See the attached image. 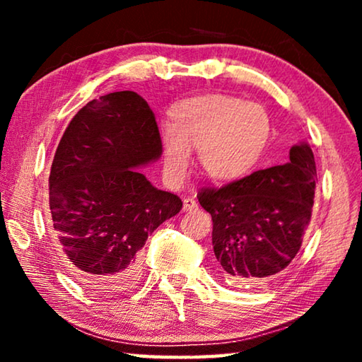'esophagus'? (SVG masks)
I'll return each mask as SVG.
<instances>
[{
	"mask_svg": "<svg viewBox=\"0 0 362 362\" xmlns=\"http://www.w3.org/2000/svg\"><path fill=\"white\" fill-rule=\"evenodd\" d=\"M198 207V203H196L194 198H185L183 199V211L188 212V211H193Z\"/></svg>",
	"mask_w": 362,
	"mask_h": 362,
	"instance_id": "obj_1",
	"label": "esophagus"
}]
</instances>
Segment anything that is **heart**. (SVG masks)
<instances>
[{
    "label": "heart",
    "instance_id": "b5f03b06",
    "mask_svg": "<svg viewBox=\"0 0 362 362\" xmlns=\"http://www.w3.org/2000/svg\"><path fill=\"white\" fill-rule=\"evenodd\" d=\"M269 137V118L259 103L240 97L207 94L189 97L169 110L163 134L164 174L185 175L189 150L198 148L201 170L216 182L246 175L259 161Z\"/></svg>",
    "mask_w": 362,
    "mask_h": 362
}]
</instances>
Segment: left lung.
Returning a JSON list of instances; mask_svg holds the SVG:
<instances>
[{"instance_id": "1", "label": "left lung", "mask_w": 362, "mask_h": 362, "mask_svg": "<svg viewBox=\"0 0 362 362\" xmlns=\"http://www.w3.org/2000/svg\"><path fill=\"white\" fill-rule=\"evenodd\" d=\"M316 164L300 142L289 163L204 188L198 201L212 217V246L222 278L236 287L272 279L297 255L315 203Z\"/></svg>"}]
</instances>
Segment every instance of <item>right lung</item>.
<instances>
[{"mask_svg": "<svg viewBox=\"0 0 362 362\" xmlns=\"http://www.w3.org/2000/svg\"><path fill=\"white\" fill-rule=\"evenodd\" d=\"M161 155L155 115L134 90L86 103L60 139L49 175L54 233L65 268L97 296L136 283L148 235L182 209L139 169Z\"/></svg>", "mask_w": 362, "mask_h": 362, "instance_id": "1", "label": "right lung"}]
</instances>
